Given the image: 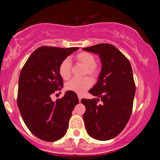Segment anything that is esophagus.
I'll return each mask as SVG.
<instances>
[{
	"instance_id": "1",
	"label": "esophagus",
	"mask_w": 160,
	"mask_h": 160,
	"mask_svg": "<svg viewBox=\"0 0 160 160\" xmlns=\"http://www.w3.org/2000/svg\"><path fill=\"white\" fill-rule=\"evenodd\" d=\"M81 95H78V99H79V102H80V101H81Z\"/></svg>"
}]
</instances>
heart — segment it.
Listing matches in <instances>:
<instances>
[{
    "label": "heart",
    "mask_w": 160,
    "mask_h": 160,
    "mask_svg": "<svg viewBox=\"0 0 160 160\" xmlns=\"http://www.w3.org/2000/svg\"><path fill=\"white\" fill-rule=\"evenodd\" d=\"M75 59L78 63L81 64L86 68L85 74L92 77H96L98 74L99 70L98 66L95 64V58L91 53L82 52L78 53L75 56ZM71 62L69 59L66 58L63 60L58 67V73L64 80H68L71 77ZM92 81L89 78L82 79L74 78L70 80L66 84V89L68 90L74 92L78 94H82L86 90L91 87Z\"/></svg>",
    "instance_id": "1"
}]
</instances>
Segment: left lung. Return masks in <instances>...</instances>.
<instances>
[{"instance_id": "left-lung-1", "label": "left lung", "mask_w": 160, "mask_h": 160, "mask_svg": "<svg viewBox=\"0 0 160 160\" xmlns=\"http://www.w3.org/2000/svg\"><path fill=\"white\" fill-rule=\"evenodd\" d=\"M82 49L98 55L102 63L98 82L89 91L98 98L81 100L86 107L82 116L86 129L92 138L110 140L123 130L131 116L135 94L132 69L127 58L111 44Z\"/></svg>"}]
</instances>
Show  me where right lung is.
Here are the masks:
<instances>
[{"instance_id": "right-lung-1", "label": "right lung", "mask_w": 160, "mask_h": 160, "mask_svg": "<svg viewBox=\"0 0 160 160\" xmlns=\"http://www.w3.org/2000/svg\"><path fill=\"white\" fill-rule=\"evenodd\" d=\"M78 47H41L32 52L22 69L19 79L17 104L22 120L33 135L46 141L61 139L67 132L68 122L78 95L67 91L52 102L50 95L63 87L58 67Z\"/></svg>"}]
</instances>
